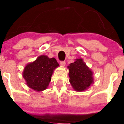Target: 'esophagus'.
<instances>
[{
    "label": "esophagus",
    "mask_w": 124,
    "mask_h": 124,
    "mask_svg": "<svg viewBox=\"0 0 124 124\" xmlns=\"http://www.w3.org/2000/svg\"><path fill=\"white\" fill-rule=\"evenodd\" d=\"M60 65L62 67H64L65 65V62H60Z\"/></svg>",
    "instance_id": "esophagus-1"
}]
</instances>
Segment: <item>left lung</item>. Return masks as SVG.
Masks as SVG:
<instances>
[{"label": "left lung", "mask_w": 124, "mask_h": 124, "mask_svg": "<svg viewBox=\"0 0 124 124\" xmlns=\"http://www.w3.org/2000/svg\"><path fill=\"white\" fill-rule=\"evenodd\" d=\"M67 68L69 70V81L75 91H85L94 83L93 72L81 58L75 59Z\"/></svg>", "instance_id": "obj_1"}]
</instances>
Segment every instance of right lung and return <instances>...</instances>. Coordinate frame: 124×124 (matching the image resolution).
<instances>
[{
	"instance_id": "right-lung-1",
	"label": "right lung",
	"mask_w": 124,
	"mask_h": 124,
	"mask_svg": "<svg viewBox=\"0 0 124 124\" xmlns=\"http://www.w3.org/2000/svg\"><path fill=\"white\" fill-rule=\"evenodd\" d=\"M59 66L55 58L41 55L34 62L27 64L23 72L26 85L36 92L47 88L54 70Z\"/></svg>"
}]
</instances>
